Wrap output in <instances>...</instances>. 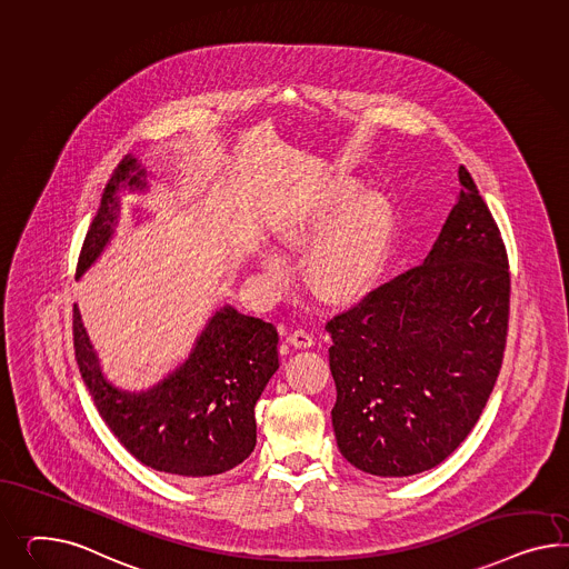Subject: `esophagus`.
I'll return each mask as SVG.
<instances>
[{
  "mask_svg": "<svg viewBox=\"0 0 569 569\" xmlns=\"http://www.w3.org/2000/svg\"><path fill=\"white\" fill-rule=\"evenodd\" d=\"M288 341L292 343L293 348H312L315 346V338H312V333H308L307 329H296L288 336Z\"/></svg>",
  "mask_w": 569,
  "mask_h": 569,
  "instance_id": "34e87169",
  "label": "esophagus"
}]
</instances>
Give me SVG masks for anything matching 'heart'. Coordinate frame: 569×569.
Here are the masks:
<instances>
[{"label":"heart","mask_w":569,"mask_h":569,"mask_svg":"<svg viewBox=\"0 0 569 569\" xmlns=\"http://www.w3.org/2000/svg\"><path fill=\"white\" fill-rule=\"evenodd\" d=\"M358 184L348 178L327 186L307 207L293 211L279 223L286 242L312 248L308 254V277L312 288L331 300H348L365 292L381 271L396 231L391 200L379 190H365L356 198ZM269 271L288 276L290 264L267 257Z\"/></svg>","instance_id":"1"}]
</instances>
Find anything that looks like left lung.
<instances>
[{
	"label": "left lung",
	"instance_id": "8db88e82",
	"mask_svg": "<svg viewBox=\"0 0 569 569\" xmlns=\"http://www.w3.org/2000/svg\"><path fill=\"white\" fill-rule=\"evenodd\" d=\"M425 262L329 319L343 458L375 477L435 468L475 429L509 323L506 244L470 171Z\"/></svg>",
	"mask_w": 569,
	"mask_h": 569
}]
</instances>
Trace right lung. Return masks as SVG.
Instances as JSON below:
<instances>
[{
	"mask_svg": "<svg viewBox=\"0 0 569 569\" xmlns=\"http://www.w3.org/2000/svg\"><path fill=\"white\" fill-rule=\"evenodd\" d=\"M144 171L126 157L113 169L82 242L77 276L99 257L116 223L120 186L142 188ZM82 381L109 430L140 463L178 478L223 475L257 446L254 406L279 369L276 325L226 307L202 331L194 352L147 393H126L101 377L89 338L72 310Z\"/></svg>",
	"mask_w": 569,
	"mask_h": 569,
	"instance_id": "1",
	"label": "right lung"
}]
</instances>
